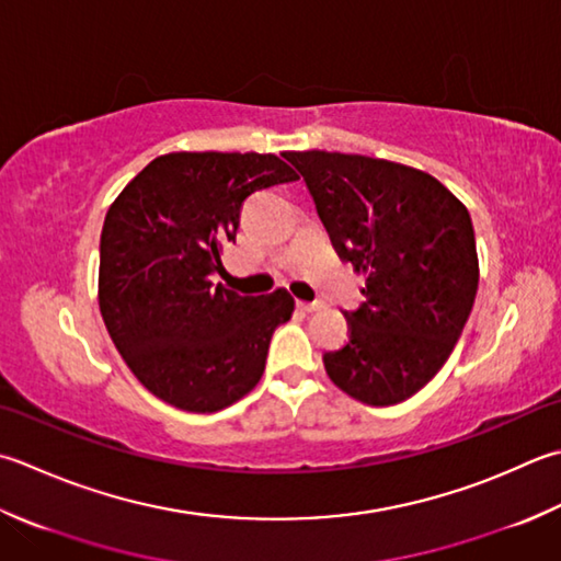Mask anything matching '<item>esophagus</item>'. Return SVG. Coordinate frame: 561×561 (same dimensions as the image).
I'll return each instance as SVG.
<instances>
[{
    "mask_svg": "<svg viewBox=\"0 0 561 561\" xmlns=\"http://www.w3.org/2000/svg\"><path fill=\"white\" fill-rule=\"evenodd\" d=\"M296 306H299V309L306 311V313H313V311H321L323 309L321 301H296Z\"/></svg>",
    "mask_w": 561,
    "mask_h": 561,
    "instance_id": "obj_1",
    "label": "esophagus"
}]
</instances>
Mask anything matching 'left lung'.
<instances>
[{"mask_svg":"<svg viewBox=\"0 0 561 561\" xmlns=\"http://www.w3.org/2000/svg\"><path fill=\"white\" fill-rule=\"evenodd\" d=\"M287 158L365 301L345 311L350 340L323 355L337 389L367 405L421 391L447 362L474 306L479 260L467 206L427 172L399 162L306 150Z\"/></svg>","mask_w":561,"mask_h":561,"instance_id":"obj_1","label":"left lung"}]
</instances>
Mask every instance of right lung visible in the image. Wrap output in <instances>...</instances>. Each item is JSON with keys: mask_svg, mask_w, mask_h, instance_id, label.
<instances>
[{"mask_svg": "<svg viewBox=\"0 0 561 561\" xmlns=\"http://www.w3.org/2000/svg\"><path fill=\"white\" fill-rule=\"evenodd\" d=\"M299 180L260 152H170L108 206L99 243V309L128 369L174 409L214 413L265 371L287 289L240 296L216 284L250 194Z\"/></svg>", "mask_w": 561, "mask_h": 561, "instance_id": "right-lung-1", "label": "right lung"}]
</instances>
